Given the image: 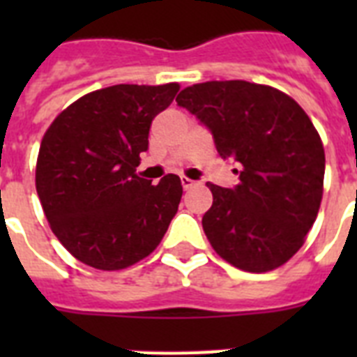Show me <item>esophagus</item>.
Returning a JSON list of instances; mask_svg holds the SVG:
<instances>
[{
	"instance_id": "1",
	"label": "esophagus",
	"mask_w": 357,
	"mask_h": 357,
	"mask_svg": "<svg viewBox=\"0 0 357 357\" xmlns=\"http://www.w3.org/2000/svg\"><path fill=\"white\" fill-rule=\"evenodd\" d=\"M181 185H183L185 190H189V189H192V187H195L196 181H192V179H189V178H181Z\"/></svg>"
}]
</instances>
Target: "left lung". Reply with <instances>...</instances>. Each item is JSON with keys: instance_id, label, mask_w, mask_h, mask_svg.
Wrapping results in <instances>:
<instances>
[{"instance_id": "8db88e82", "label": "left lung", "mask_w": 357, "mask_h": 357, "mask_svg": "<svg viewBox=\"0 0 357 357\" xmlns=\"http://www.w3.org/2000/svg\"><path fill=\"white\" fill-rule=\"evenodd\" d=\"M176 102L209 128L224 159L241 165L235 189L207 183L213 206L202 226L215 252L246 272L287 263L324 189V146L310 116L285 92L243 79L187 86Z\"/></svg>"}]
</instances>
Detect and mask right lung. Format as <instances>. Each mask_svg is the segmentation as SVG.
I'll list each match as a JSON object with an SVG mask.
<instances>
[{
	"label": "right lung",
	"mask_w": 357,
	"mask_h": 357,
	"mask_svg": "<svg viewBox=\"0 0 357 357\" xmlns=\"http://www.w3.org/2000/svg\"><path fill=\"white\" fill-rule=\"evenodd\" d=\"M178 83L113 85L64 109L42 137L35 183L50 228L64 248L98 271H122L159 246L183 195L167 174L140 178L151 120Z\"/></svg>",
	"instance_id": "1"
}]
</instances>
